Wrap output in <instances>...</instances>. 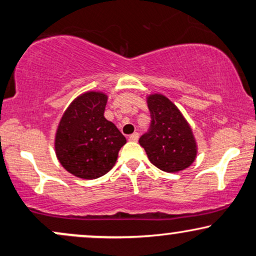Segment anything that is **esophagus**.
Listing matches in <instances>:
<instances>
[{"label":"esophagus","mask_w":256,"mask_h":256,"mask_svg":"<svg viewBox=\"0 0 256 256\" xmlns=\"http://www.w3.org/2000/svg\"><path fill=\"white\" fill-rule=\"evenodd\" d=\"M138 137H140V134H138L137 132H134V134L128 136V140H131V142H137Z\"/></svg>","instance_id":"1"}]
</instances>
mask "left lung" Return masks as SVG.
<instances>
[{"mask_svg":"<svg viewBox=\"0 0 256 256\" xmlns=\"http://www.w3.org/2000/svg\"><path fill=\"white\" fill-rule=\"evenodd\" d=\"M146 102L152 122L138 140L140 146L161 171L173 173L188 168L195 161L198 146L183 114L160 94L150 95Z\"/></svg>","mask_w":256,"mask_h":256,"instance_id":"8db88e82","label":"left lung"}]
</instances>
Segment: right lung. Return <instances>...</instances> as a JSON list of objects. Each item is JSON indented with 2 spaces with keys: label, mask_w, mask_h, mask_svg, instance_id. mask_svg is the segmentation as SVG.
<instances>
[{
  "label": "right lung",
  "mask_w": 256,
  "mask_h": 256,
  "mask_svg": "<svg viewBox=\"0 0 256 256\" xmlns=\"http://www.w3.org/2000/svg\"><path fill=\"white\" fill-rule=\"evenodd\" d=\"M107 95L89 91L70 104L58 124L55 152L64 168L83 179L110 172L126 143L124 134L104 118Z\"/></svg>",
  "instance_id": "obj_1"
}]
</instances>
